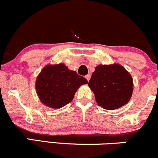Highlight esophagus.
<instances>
[{"label":"esophagus","instance_id":"esophagus-1","mask_svg":"<svg viewBox=\"0 0 158 158\" xmlns=\"http://www.w3.org/2000/svg\"><path fill=\"white\" fill-rule=\"evenodd\" d=\"M85 79H86L88 81H89L90 79V74H88V75L85 76Z\"/></svg>","mask_w":158,"mask_h":158}]
</instances>
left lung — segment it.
Returning <instances> with one entry per match:
<instances>
[{
  "mask_svg": "<svg viewBox=\"0 0 158 158\" xmlns=\"http://www.w3.org/2000/svg\"><path fill=\"white\" fill-rule=\"evenodd\" d=\"M88 86L97 104L106 110L117 109L127 104L134 89L131 74L117 63L96 67Z\"/></svg>",
  "mask_w": 158,
  "mask_h": 158,
  "instance_id": "8db88e82",
  "label": "left lung"
}]
</instances>
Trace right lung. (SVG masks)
Masks as SVG:
<instances>
[{
	"label": "right lung",
	"mask_w": 158,
	"mask_h": 158,
	"mask_svg": "<svg viewBox=\"0 0 158 158\" xmlns=\"http://www.w3.org/2000/svg\"><path fill=\"white\" fill-rule=\"evenodd\" d=\"M88 82L63 63L49 64L36 78V94L44 106L59 109L71 102L78 88Z\"/></svg>",
	"instance_id": "right-lung-1"
}]
</instances>
